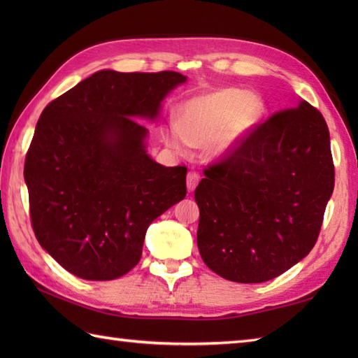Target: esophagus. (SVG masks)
<instances>
[{
    "mask_svg": "<svg viewBox=\"0 0 358 358\" xmlns=\"http://www.w3.org/2000/svg\"><path fill=\"white\" fill-rule=\"evenodd\" d=\"M200 181V175L196 172H189L187 173V178H186V185H187V191L192 192L194 189L196 187V185H199Z\"/></svg>",
    "mask_w": 358,
    "mask_h": 358,
    "instance_id": "34e87169",
    "label": "esophagus"
}]
</instances>
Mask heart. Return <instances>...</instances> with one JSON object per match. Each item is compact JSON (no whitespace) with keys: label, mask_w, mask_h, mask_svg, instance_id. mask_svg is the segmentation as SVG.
I'll return each mask as SVG.
<instances>
[{"label":"heart","mask_w":358,"mask_h":358,"mask_svg":"<svg viewBox=\"0 0 358 358\" xmlns=\"http://www.w3.org/2000/svg\"><path fill=\"white\" fill-rule=\"evenodd\" d=\"M262 113V101L248 90L217 89L181 104L178 120L167 121L163 136L175 152L208 144L212 157H222L245 140Z\"/></svg>","instance_id":"obj_1"}]
</instances>
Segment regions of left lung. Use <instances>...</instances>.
Here are the masks:
<instances>
[{
	"mask_svg": "<svg viewBox=\"0 0 358 358\" xmlns=\"http://www.w3.org/2000/svg\"><path fill=\"white\" fill-rule=\"evenodd\" d=\"M334 191L329 129L308 101L258 124L195 189L196 245L210 271L263 283L303 260Z\"/></svg>",
	"mask_w": 358,
	"mask_h": 358,
	"instance_id": "8db88e82",
	"label": "left lung"
}]
</instances>
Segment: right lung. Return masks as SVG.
<instances>
[{"label": "right lung", "instance_id": "right-lung-1", "mask_svg": "<svg viewBox=\"0 0 358 358\" xmlns=\"http://www.w3.org/2000/svg\"><path fill=\"white\" fill-rule=\"evenodd\" d=\"M178 72L98 71L45 106L26 155L30 220L73 275L115 280L140 262L149 224L186 196V166L146 152L148 129Z\"/></svg>", "mask_w": 358, "mask_h": 358}]
</instances>
